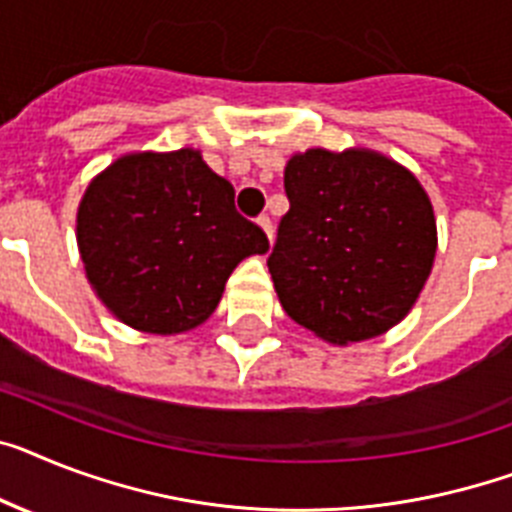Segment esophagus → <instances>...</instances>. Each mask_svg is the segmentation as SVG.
<instances>
[{"mask_svg": "<svg viewBox=\"0 0 512 512\" xmlns=\"http://www.w3.org/2000/svg\"><path fill=\"white\" fill-rule=\"evenodd\" d=\"M259 227H261V230L266 232V238H269V243H272V235H274V230H272V219L266 217V214H261V217H259Z\"/></svg>", "mask_w": 512, "mask_h": 512, "instance_id": "1", "label": "esophagus"}]
</instances>
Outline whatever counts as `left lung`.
<instances>
[{"instance_id": "1", "label": "left lung", "mask_w": 512, "mask_h": 512, "mask_svg": "<svg viewBox=\"0 0 512 512\" xmlns=\"http://www.w3.org/2000/svg\"><path fill=\"white\" fill-rule=\"evenodd\" d=\"M285 193L266 266L287 316L337 345L395 327L437 253L432 201L416 177L374 151L308 149L287 162Z\"/></svg>"}]
</instances>
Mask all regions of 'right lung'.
Segmentation results:
<instances>
[{
  "label": "right lung",
  "instance_id": "right-lung-1",
  "mask_svg": "<svg viewBox=\"0 0 512 512\" xmlns=\"http://www.w3.org/2000/svg\"><path fill=\"white\" fill-rule=\"evenodd\" d=\"M88 282L120 322L177 335L206 322L232 269L269 251L235 190L193 149L128 154L88 185L78 209Z\"/></svg>",
  "mask_w": 512,
  "mask_h": 512
}]
</instances>
